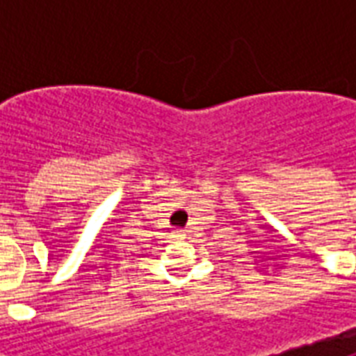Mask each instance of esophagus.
I'll return each mask as SVG.
<instances>
[{"instance_id":"34e87169","label":"esophagus","mask_w":356,"mask_h":356,"mask_svg":"<svg viewBox=\"0 0 356 356\" xmlns=\"http://www.w3.org/2000/svg\"><path fill=\"white\" fill-rule=\"evenodd\" d=\"M175 234H177V236H183V231H175Z\"/></svg>"}]
</instances>
